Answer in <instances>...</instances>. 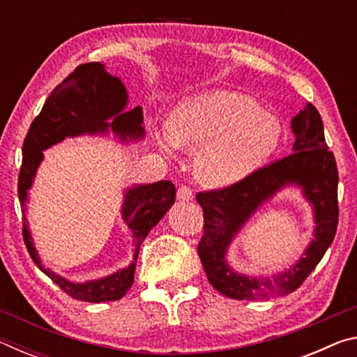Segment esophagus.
Here are the masks:
<instances>
[{"mask_svg": "<svg viewBox=\"0 0 357 357\" xmlns=\"http://www.w3.org/2000/svg\"><path fill=\"white\" fill-rule=\"evenodd\" d=\"M178 200L179 202H192L193 200V192L190 187L181 185L178 189Z\"/></svg>", "mask_w": 357, "mask_h": 357, "instance_id": "34e87169", "label": "esophagus"}]
</instances>
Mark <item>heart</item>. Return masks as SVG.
Returning <instances> with one entry per match:
<instances>
[{
  "label": "heart",
  "mask_w": 357,
  "mask_h": 357,
  "mask_svg": "<svg viewBox=\"0 0 357 357\" xmlns=\"http://www.w3.org/2000/svg\"><path fill=\"white\" fill-rule=\"evenodd\" d=\"M282 124L257 100L229 89L185 98L168 114L160 140L168 149H195L193 172L202 184L222 189L250 176L275 153Z\"/></svg>",
  "instance_id": "b5f03b06"
}]
</instances>
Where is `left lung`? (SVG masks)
<instances>
[{
  "instance_id": "8db88e82",
  "label": "left lung",
  "mask_w": 357,
  "mask_h": 357,
  "mask_svg": "<svg viewBox=\"0 0 357 357\" xmlns=\"http://www.w3.org/2000/svg\"><path fill=\"white\" fill-rule=\"evenodd\" d=\"M291 132L293 154L259 168L225 189L197 195L204 217L198 255L211 285L227 298L263 301L293 293L317 268L334 241L338 223V173L317 108L309 104L294 114ZM288 186L301 188L303 197L312 206L314 239L298 261L282 273L271 278L239 273L227 263L229 245L245 223Z\"/></svg>"
}]
</instances>
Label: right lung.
Returning a JSON list of instances; mask_svg holds the SVG:
<instances>
[{"label": "right lung", "instance_id": "add662e5", "mask_svg": "<svg viewBox=\"0 0 357 357\" xmlns=\"http://www.w3.org/2000/svg\"><path fill=\"white\" fill-rule=\"evenodd\" d=\"M129 94L121 78L107 72L100 63L78 66L63 83L48 96L39 116L33 121L23 143V160L19 174V200L25 213L28 192L44 160V151L66 138L108 135L112 132L121 143L140 142L144 138L143 112L140 107L128 110ZM176 189L170 181L153 184H132L124 190L121 219L132 233L134 255L126 268L99 279L72 282L42 264L31 231L23 217V239L34 264L70 298L84 302L118 301L134 283L140 245L167 211L174 204Z\"/></svg>", "mask_w": 357, "mask_h": 357}]
</instances>
